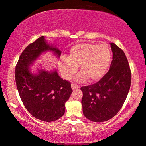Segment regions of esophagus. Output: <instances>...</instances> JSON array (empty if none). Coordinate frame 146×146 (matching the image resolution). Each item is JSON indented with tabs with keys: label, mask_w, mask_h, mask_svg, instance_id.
<instances>
[{
	"label": "esophagus",
	"mask_w": 146,
	"mask_h": 146,
	"mask_svg": "<svg viewBox=\"0 0 146 146\" xmlns=\"http://www.w3.org/2000/svg\"><path fill=\"white\" fill-rule=\"evenodd\" d=\"M71 87H72V90H76V89L79 88V86L76 85V84H72Z\"/></svg>",
	"instance_id": "34e87169"
}]
</instances>
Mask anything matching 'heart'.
<instances>
[{
	"label": "heart",
	"mask_w": 146,
	"mask_h": 146,
	"mask_svg": "<svg viewBox=\"0 0 146 146\" xmlns=\"http://www.w3.org/2000/svg\"><path fill=\"white\" fill-rule=\"evenodd\" d=\"M111 51L107 44L80 43L70 50L68 58H62L60 70L65 79H70L78 71L80 73L76 77L78 82H84L89 79L96 82L102 78L107 72L111 61Z\"/></svg>",
	"instance_id": "obj_1"
}]
</instances>
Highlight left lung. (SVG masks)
<instances>
[{
  "label": "left lung",
  "instance_id": "obj_1",
  "mask_svg": "<svg viewBox=\"0 0 146 146\" xmlns=\"http://www.w3.org/2000/svg\"><path fill=\"white\" fill-rule=\"evenodd\" d=\"M110 70L92 85L81 87L84 116L94 122L108 121L117 114L126 99L131 85V70L125 53L114 43Z\"/></svg>",
  "mask_w": 146,
  "mask_h": 146
}]
</instances>
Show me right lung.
<instances>
[{
    "instance_id": "1",
    "label": "right lung",
    "mask_w": 146,
    "mask_h": 146,
    "mask_svg": "<svg viewBox=\"0 0 146 146\" xmlns=\"http://www.w3.org/2000/svg\"><path fill=\"white\" fill-rule=\"evenodd\" d=\"M52 51L58 58L62 52L50 45L44 36L29 44L20 56L16 66L15 80L19 96L28 111L35 118L53 121L64 114L65 103L70 96L71 84L62 79L56 70H38L33 74L30 66L43 52Z\"/></svg>"
}]
</instances>
